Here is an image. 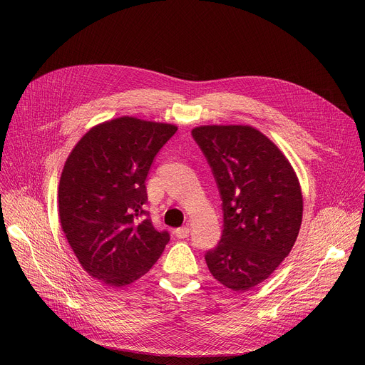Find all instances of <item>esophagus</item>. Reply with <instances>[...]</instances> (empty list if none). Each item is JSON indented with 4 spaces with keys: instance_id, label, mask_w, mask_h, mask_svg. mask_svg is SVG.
Returning a JSON list of instances; mask_svg holds the SVG:
<instances>
[{
    "instance_id": "34e87169",
    "label": "esophagus",
    "mask_w": 365,
    "mask_h": 365,
    "mask_svg": "<svg viewBox=\"0 0 365 365\" xmlns=\"http://www.w3.org/2000/svg\"><path fill=\"white\" fill-rule=\"evenodd\" d=\"M189 232H190L189 227H180V228H178V230L175 231V234H176L178 238H186V237H189Z\"/></svg>"
}]
</instances>
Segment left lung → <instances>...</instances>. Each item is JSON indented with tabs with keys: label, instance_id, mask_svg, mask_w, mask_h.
Instances as JSON below:
<instances>
[{
	"label": "left lung",
	"instance_id": "obj_1",
	"mask_svg": "<svg viewBox=\"0 0 365 365\" xmlns=\"http://www.w3.org/2000/svg\"><path fill=\"white\" fill-rule=\"evenodd\" d=\"M222 197L224 231L205 255L211 274L234 292L267 280L292 251L303 217L297 175L284 153L251 125H199Z\"/></svg>",
	"mask_w": 365,
	"mask_h": 365
}]
</instances>
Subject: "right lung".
I'll use <instances>...</instances> for the list:
<instances>
[{
  "instance_id": "add662e5",
  "label": "right lung",
  "mask_w": 365,
  "mask_h": 365,
  "mask_svg": "<svg viewBox=\"0 0 365 365\" xmlns=\"http://www.w3.org/2000/svg\"><path fill=\"white\" fill-rule=\"evenodd\" d=\"M176 130L124 115L88 130L68 155L58 190L61 227L82 269L102 284L134 283L169 242L141 215L154 155Z\"/></svg>"
}]
</instances>
